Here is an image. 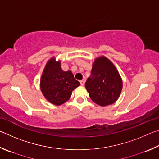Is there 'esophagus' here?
<instances>
[{
	"instance_id": "obj_1",
	"label": "esophagus",
	"mask_w": 159,
	"mask_h": 159,
	"mask_svg": "<svg viewBox=\"0 0 159 159\" xmlns=\"http://www.w3.org/2000/svg\"><path fill=\"white\" fill-rule=\"evenodd\" d=\"M85 79H82L81 80H80V85H84V84H85Z\"/></svg>"
}]
</instances>
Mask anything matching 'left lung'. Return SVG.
<instances>
[{"label": "left lung", "instance_id": "obj_1", "mask_svg": "<svg viewBox=\"0 0 159 159\" xmlns=\"http://www.w3.org/2000/svg\"><path fill=\"white\" fill-rule=\"evenodd\" d=\"M122 85L114 64L105 57L96 59L85 84L91 99L102 107L114 103L121 92Z\"/></svg>", "mask_w": 159, "mask_h": 159}]
</instances>
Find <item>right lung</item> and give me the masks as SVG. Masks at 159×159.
Listing matches in <instances>:
<instances>
[{
  "label": "right lung",
  "mask_w": 159,
  "mask_h": 159,
  "mask_svg": "<svg viewBox=\"0 0 159 159\" xmlns=\"http://www.w3.org/2000/svg\"><path fill=\"white\" fill-rule=\"evenodd\" d=\"M80 83L71 71L61 70L60 61L52 58L47 63L41 80V89L45 98L55 105H60L71 98V92Z\"/></svg>",
  "instance_id": "right-lung-1"
}]
</instances>
